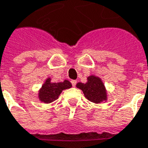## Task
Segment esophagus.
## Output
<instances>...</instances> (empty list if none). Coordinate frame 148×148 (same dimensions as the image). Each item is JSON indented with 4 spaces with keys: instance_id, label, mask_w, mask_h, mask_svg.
I'll use <instances>...</instances> for the list:
<instances>
[{
    "instance_id": "34e87169",
    "label": "esophagus",
    "mask_w": 148,
    "mask_h": 148,
    "mask_svg": "<svg viewBox=\"0 0 148 148\" xmlns=\"http://www.w3.org/2000/svg\"><path fill=\"white\" fill-rule=\"evenodd\" d=\"M71 83H72V86H75L76 84H77V81H76V80H71Z\"/></svg>"
}]
</instances>
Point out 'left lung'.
I'll list each match as a JSON object with an SVG mask.
<instances>
[{
  "instance_id": "8db88e82",
  "label": "left lung",
  "mask_w": 148,
  "mask_h": 148,
  "mask_svg": "<svg viewBox=\"0 0 148 148\" xmlns=\"http://www.w3.org/2000/svg\"><path fill=\"white\" fill-rule=\"evenodd\" d=\"M77 88L82 90L85 97L92 103H100L106 100V91L101 78L91 75L87 77L86 83L78 82Z\"/></svg>"
}]
</instances>
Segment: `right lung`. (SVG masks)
Listing matches in <instances>:
<instances>
[{
	"instance_id": "add662e5",
	"label": "right lung",
	"mask_w": 148,
	"mask_h": 148,
	"mask_svg": "<svg viewBox=\"0 0 148 148\" xmlns=\"http://www.w3.org/2000/svg\"><path fill=\"white\" fill-rule=\"evenodd\" d=\"M50 78H47L39 90V99L45 103H50L58 99V96L63 90L71 88L72 85L68 80L62 82H51Z\"/></svg>"
}]
</instances>
